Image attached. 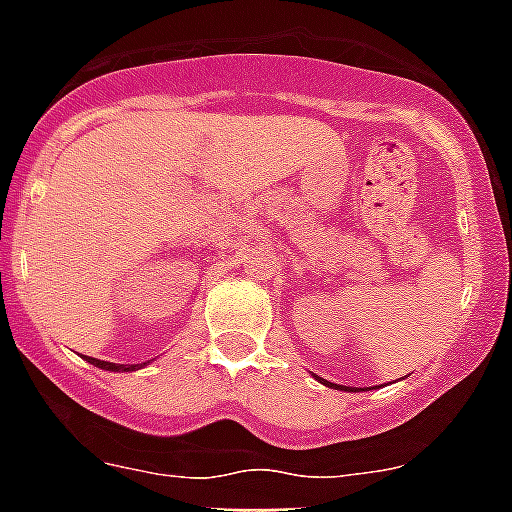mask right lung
Here are the masks:
<instances>
[{
    "instance_id": "right-lung-1",
    "label": "right lung",
    "mask_w": 512,
    "mask_h": 512,
    "mask_svg": "<svg viewBox=\"0 0 512 512\" xmlns=\"http://www.w3.org/2000/svg\"><path fill=\"white\" fill-rule=\"evenodd\" d=\"M88 362L96 364V367L101 369H109V372H132V369H135V364H111V362H101V359H90V356H88Z\"/></svg>"
}]
</instances>
